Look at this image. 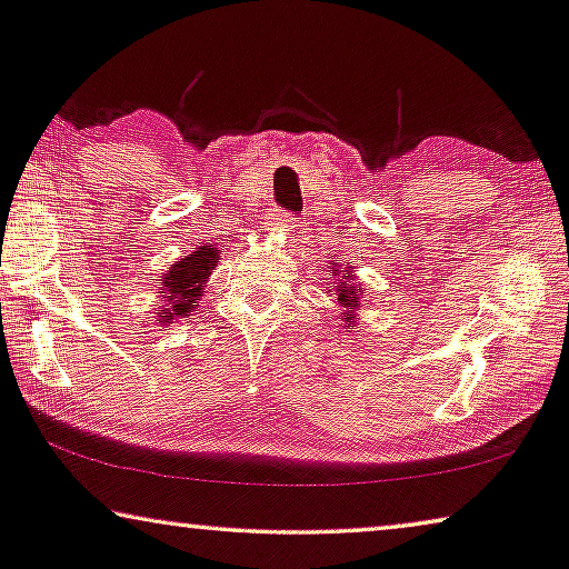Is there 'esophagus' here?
<instances>
[{
	"mask_svg": "<svg viewBox=\"0 0 569 569\" xmlns=\"http://www.w3.org/2000/svg\"><path fill=\"white\" fill-rule=\"evenodd\" d=\"M296 222H299V219H296V214H291V211H286V209H273L266 217L268 230H278V232H291Z\"/></svg>",
	"mask_w": 569,
	"mask_h": 569,
	"instance_id": "1",
	"label": "esophagus"
}]
</instances>
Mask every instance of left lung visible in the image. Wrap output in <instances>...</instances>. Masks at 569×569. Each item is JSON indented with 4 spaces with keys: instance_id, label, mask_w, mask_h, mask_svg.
<instances>
[{
    "instance_id": "8db88e82",
    "label": "left lung",
    "mask_w": 569,
    "mask_h": 569,
    "mask_svg": "<svg viewBox=\"0 0 569 569\" xmlns=\"http://www.w3.org/2000/svg\"><path fill=\"white\" fill-rule=\"evenodd\" d=\"M337 273H342V278H345V281H339V288H337L339 307L355 309V307H358V299H360V286L352 283V270H350V273H347V270H337ZM347 319H352V311H347Z\"/></svg>"
}]
</instances>
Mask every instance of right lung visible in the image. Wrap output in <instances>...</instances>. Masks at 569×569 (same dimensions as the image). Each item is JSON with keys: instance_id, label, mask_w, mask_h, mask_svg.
<instances>
[{"instance_id": "obj_1", "label": "right lung", "mask_w": 569, "mask_h": 569, "mask_svg": "<svg viewBox=\"0 0 569 569\" xmlns=\"http://www.w3.org/2000/svg\"><path fill=\"white\" fill-rule=\"evenodd\" d=\"M217 262L219 250L214 244H201V248L193 250V256L173 262V268L163 278V286H160V293L168 301V309H163L168 317H163V321L173 317H191V311L199 303L201 286L211 270H214Z\"/></svg>"}]
</instances>
